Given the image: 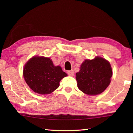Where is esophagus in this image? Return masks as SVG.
I'll return each mask as SVG.
<instances>
[{"label":"esophagus","mask_w":133,"mask_h":133,"mask_svg":"<svg viewBox=\"0 0 133 133\" xmlns=\"http://www.w3.org/2000/svg\"><path fill=\"white\" fill-rule=\"evenodd\" d=\"M67 74H68V75L69 76H73L74 75H75V72H74L73 70H71L67 71Z\"/></svg>","instance_id":"obj_1"}]
</instances>
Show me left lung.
I'll list each match as a JSON object with an SVG mask.
<instances>
[{"label":"left lung","mask_w":133,"mask_h":133,"mask_svg":"<svg viewBox=\"0 0 133 133\" xmlns=\"http://www.w3.org/2000/svg\"><path fill=\"white\" fill-rule=\"evenodd\" d=\"M112 69L109 62L97 57L85 60L76 73L78 88L85 94L96 95L102 93L111 82Z\"/></svg>","instance_id":"1"}]
</instances>
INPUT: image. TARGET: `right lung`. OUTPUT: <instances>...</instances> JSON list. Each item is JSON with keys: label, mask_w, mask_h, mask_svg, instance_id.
Masks as SVG:
<instances>
[{"label": "right lung", "mask_w": 133, "mask_h": 133, "mask_svg": "<svg viewBox=\"0 0 133 133\" xmlns=\"http://www.w3.org/2000/svg\"><path fill=\"white\" fill-rule=\"evenodd\" d=\"M67 74L60 66H55L50 58L33 57L27 63L23 76L30 88L36 93L50 94L57 89Z\"/></svg>", "instance_id": "obj_1"}]
</instances>
